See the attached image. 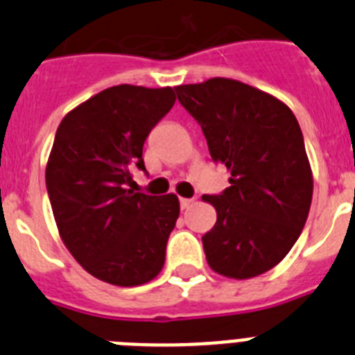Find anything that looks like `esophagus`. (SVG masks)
Segmentation results:
<instances>
[{
  "mask_svg": "<svg viewBox=\"0 0 355 355\" xmlns=\"http://www.w3.org/2000/svg\"><path fill=\"white\" fill-rule=\"evenodd\" d=\"M192 202H193V199H184V197H181V199H180L181 209H187L188 206H192Z\"/></svg>",
  "mask_w": 355,
  "mask_h": 355,
  "instance_id": "esophagus-1",
  "label": "esophagus"
}]
</instances>
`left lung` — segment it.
<instances>
[{"instance_id": "8db88e82", "label": "left lung", "mask_w": 355, "mask_h": 355, "mask_svg": "<svg viewBox=\"0 0 355 355\" xmlns=\"http://www.w3.org/2000/svg\"><path fill=\"white\" fill-rule=\"evenodd\" d=\"M199 122L215 163L231 172L202 236L216 274L250 279L274 268L299 240L313 197V174L293 112L277 97L227 78L175 87Z\"/></svg>"}]
</instances>
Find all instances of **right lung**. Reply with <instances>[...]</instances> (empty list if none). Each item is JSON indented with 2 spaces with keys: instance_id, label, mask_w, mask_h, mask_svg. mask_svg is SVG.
Returning <instances> with one entry per match:
<instances>
[{
  "instance_id": "add662e5",
  "label": "right lung",
  "mask_w": 355,
  "mask_h": 355,
  "mask_svg": "<svg viewBox=\"0 0 355 355\" xmlns=\"http://www.w3.org/2000/svg\"><path fill=\"white\" fill-rule=\"evenodd\" d=\"M174 89L117 85L69 112L56 130L46 187L62 241L85 270L115 286L159 274L180 216L174 193L133 192L144 142L174 106Z\"/></svg>"
}]
</instances>
